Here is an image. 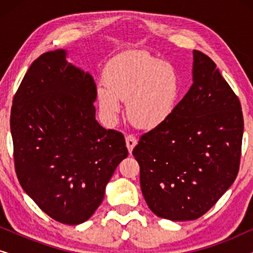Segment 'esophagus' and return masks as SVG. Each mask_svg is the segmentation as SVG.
<instances>
[{
    "label": "esophagus",
    "mask_w": 253,
    "mask_h": 253,
    "mask_svg": "<svg viewBox=\"0 0 253 253\" xmlns=\"http://www.w3.org/2000/svg\"><path fill=\"white\" fill-rule=\"evenodd\" d=\"M126 147H127V151H129V153H131L133 150V147L137 145V139L136 137H133L132 134H127L126 137Z\"/></svg>",
    "instance_id": "1"
}]
</instances>
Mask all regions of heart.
Segmentation results:
<instances>
[{
	"mask_svg": "<svg viewBox=\"0 0 253 253\" xmlns=\"http://www.w3.org/2000/svg\"><path fill=\"white\" fill-rule=\"evenodd\" d=\"M105 85L96 89L103 116L110 122L126 100V116L145 130L158 129L174 116L181 99V81L172 65L143 51L114 57L103 72Z\"/></svg>",
	"mask_w": 253,
	"mask_h": 253,
	"instance_id": "obj_1",
	"label": "heart"
}]
</instances>
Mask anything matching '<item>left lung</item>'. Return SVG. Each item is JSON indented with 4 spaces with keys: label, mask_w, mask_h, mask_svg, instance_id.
<instances>
[{
    "label": "left lung",
    "mask_w": 253,
    "mask_h": 253,
    "mask_svg": "<svg viewBox=\"0 0 253 253\" xmlns=\"http://www.w3.org/2000/svg\"><path fill=\"white\" fill-rule=\"evenodd\" d=\"M193 84L164 126L140 137L132 154L140 188L155 215L196 220L230 188L238 174L243 113L216 64L193 50Z\"/></svg>",
    "instance_id": "8db88e82"
}]
</instances>
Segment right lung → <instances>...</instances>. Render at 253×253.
Masks as SVG:
<instances>
[{"mask_svg": "<svg viewBox=\"0 0 253 253\" xmlns=\"http://www.w3.org/2000/svg\"><path fill=\"white\" fill-rule=\"evenodd\" d=\"M96 86L88 72L48 51L31 64L12 101L10 130L17 177L51 219L79 224L102 203L127 157L124 136L95 120Z\"/></svg>", "mask_w": 253, "mask_h": 253, "instance_id": "1", "label": "right lung"}]
</instances>
